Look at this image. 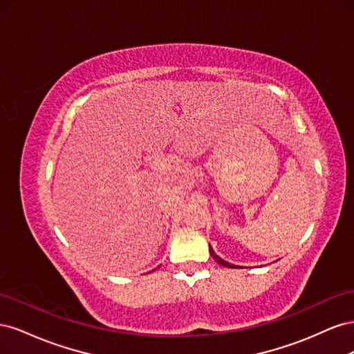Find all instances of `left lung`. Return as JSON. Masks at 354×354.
<instances>
[{
	"label": "left lung",
	"mask_w": 354,
	"mask_h": 354,
	"mask_svg": "<svg viewBox=\"0 0 354 354\" xmlns=\"http://www.w3.org/2000/svg\"><path fill=\"white\" fill-rule=\"evenodd\" d=\"M209 254H211L212 259L216 260V261H217L220 266H224V267H230V269H234V267H236V266H234V264H230V263H227V261H224V260L221 259V257H218L216 252H214V250L211 248V245H209Z\"/></svg>",
	"instance_id": "1"
}]
</instances>
